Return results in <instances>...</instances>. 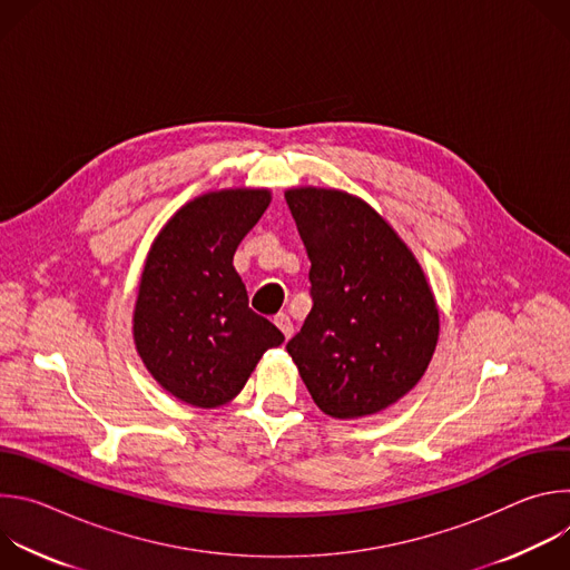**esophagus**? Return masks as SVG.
I'll list each match as a JSON object with an SVG mask.
<instances>
[{
  "label": "esophagus",
  "instance_id": "1",
  "mask_svg": "<svg viewBox=\"0 0 570 570\" xmlns=\"http://www.w3.org/2000/svg\"><path fill=\"white\" fill-rule=\"evenodd\" d=\"M275 324H277L279 332L284 334V338H286V341L293 336V322H291V317H288L286 313H279V315H275Z\"/></svg>",
  "mask_w": 570,
  "mask_h": 570
}]
</instances>
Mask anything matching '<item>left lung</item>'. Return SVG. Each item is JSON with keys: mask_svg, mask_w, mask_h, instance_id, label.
<instances>
[{"mask_svg": "<svg viewBox=\"0 0 570 570\" xmlns=\"http://www.w3.org/2000/svg\"><path fill=\"white\" fill-rule=\"evenodd\" d=\"M284 196L311 259L313 299L286 352L324 415L381 413L420 383L438 345L426 275L365 200L315 187Z\"/></svg>", "mask_w": 570, "mask_h": 570, "instance_id": "left-lung-1", "label": "left lung"}]
</instances>
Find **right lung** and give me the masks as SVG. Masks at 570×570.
Returning <instances> with one entry per match:
<instances>
[{"label": "right lung", "mask_w": 570, "mask_h": 570, "mask_svg": "<svg viewBox=\"0 0 570 570\" xmlns=\"http://www.w3.org/2000/svg\"><path fill=\"white\" fill-rule=\"evenodd\" d=\"M271 205L268 189L209 191L180 207L148 250L132 338L150 376L176 399L232 401L266 350L284 343L248 306L234 253Z\"/></svg>", "instance_id": "1"}]
</instances>
